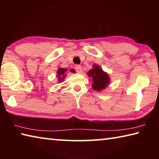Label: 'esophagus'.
<instances>
[{
  "instance_id": "1",
  "label": "esophagus",
  "mask_w": 159,
  "mask_h": 159,
  "mask_svg": "<svg viewBox=\"0 0 159 159\" xmlns=\"http://www.w3.org/2000/svg\"><path fill=\"white\" fill-rule=\"evenodd\" d=\"M75 69L76 70V71L79 74H81L83 72V69H82V66L80 65H76L75 66Z\"/></svg>"
}]
</instances>
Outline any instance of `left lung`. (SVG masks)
Wrapping results in <instances>:
<instances>
[{"label": "left lung", "instance_id": "obj_1", "mask_svg": "<svg viewBox=\"0 0 159 159\" xmlns=\"http://www.w3.org/2000/svg\"><path fill=\"white\" fill-rule=\"evenodd\" d=\"M87 75L93 81V84L91 85L93 89L98 92L105 89L110 83L109 74L104 71L98 64H94L93 69L89 70Z\"/></svg>", "mask_w": 159, "mask_h": 159}]
</instances>
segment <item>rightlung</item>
I'll return each instance as SVG.
<instances>
[{
  "label": "right lung",
  "instance_id": "obj_1",
  "mask_svg": "<svg viewBox=\"0 0 159 159\" xmlns=\"http://www.w3.org/2000/svg\"><path fill=\"white\" fill-rule=\"evenodd\" d=\"M66 69L64 68H61V67H59L57 71V80L59 83H61L63 82L64 79H65V77L66 76V71H67ZM70 71L72 72V73H74L75 70L74 69H70Z\"/></svg>",
  "mask_w": 159,
  "mask_h": 159
}]
</instances>
